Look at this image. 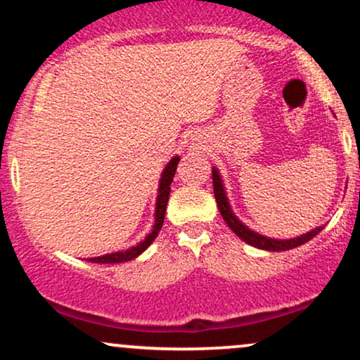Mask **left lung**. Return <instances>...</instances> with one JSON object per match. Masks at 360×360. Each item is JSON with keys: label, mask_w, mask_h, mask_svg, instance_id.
<instances>
[{"label": "left lung", "mask_w": 360, "mask_h": 360, "mask_svg": "<svg viewBox=\"0 0 360 360\" xmlns=\"http://www.w3.org/2000/svg\"><path fill=\"white\" fill-rule=\"evenodd\" d=\"M213 193H214V200H217L218 210H220L223 220H225L226 225H229L230 229H232V232L237 233L243 242H247V243H249V245L257 247V249L274 250V252L295 249V247H300V245H303L304 242L311 240L313 237H316V235L320 233L321 230H323V226H318L316 230H311V232L301 235V237L291 238V240H274V238L262 237V235L252 232V230L247 229V226L243 225V223H240V221L237 220V218H235V214L232 213V210H230L229 201H226L225 191H223L221 179H220V176H218L217 169H213Z\"/></svg>", "instance_id": "obj_1"}]
</instances>
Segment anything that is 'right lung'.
Segmentation results:
<instances>
[{
    "label": "right lung",
    "mask_w": 360,
    "mask_h": 360,
    "mask_svg": "<svg viewBox=\"0 0 360 360\" xmlns=\"http://www.w3.org/2000/svg\"><path fill=\"white\" fill-rule=\"evenodd\" d=\"M177 164H179V157H174L171 162L167 164L166 169H164L162 177H160V184H159V196H157V206H155V225L154 230L148 233V237L143 242H140L139 245L131 247L125 252H115V254H108V255H101V257H93L89 259V262L94 264H118V262H127V260L135 259L137 255L142 254L143 250L154 242V238L159 235L160 229H162L164 223V217H166V208H167V201H169V193H171V183L174 179Z\"/></svg>",
    "instance_id": "1"
}]
</instances>
